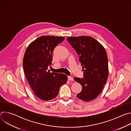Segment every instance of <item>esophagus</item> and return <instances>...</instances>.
Listing matches in <instances>:
<instances>
[{"label": "esophagus", "instance_id": "esophagus-1", "mask_svg": "<svg viewBox=\"0 0 131 131\" xmlns=\"http://www.w3.org/2000/svg\"><path fill=\"white\" fill-rule=\"evenodd\" d=\"M68 80L69 81H73V78L71 76H68Z\"/></svg>", "mask_w": 131, "mask_h": 131}]
</instances>
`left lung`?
Segmentation results:
<instances>
[{
  "label": "left lung",
  "instance_id": "8db88e82",
  "mask_svg": "<svg viewBox=\"0 0 131 131\" xmlns=\"http://www.w3.org/2000/svg\"><path fill=\"white\" fill-rule=\"evenodd\" d=\"M67 40L79 55L83 69L84 78H74L82 86V91L77 96L86 102L93 100L100 94L107 80L108 64L106 50L90 36L69 37Z\"/></svg>",
  "mask_w": 131,
  "mask_h": 131
}]
</instances>
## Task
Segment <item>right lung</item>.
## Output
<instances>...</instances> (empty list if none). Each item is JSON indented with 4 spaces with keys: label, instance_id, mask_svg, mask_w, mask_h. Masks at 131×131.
Returning <instances> with one entry per match:
<instances>
[{
    "label": "right lung",
    "instance_id": "add662e5",
    "mask_svg": "<svg viewBox=\"0 0 131 131\" xmlns=\"http://www.w3.org/2000/svg\"><path fill=\"white\" fill-rule=\"evenodd\" d=\"M63 37L41 36L30 43L23 58V68L27 81L39 99L49 101L57 96L60 87L67 81L66 74L50 72L54 48L62 42Z\"/></svg>",
    "mask_w": 131,
    "mask_h": 131
}]
</instances>
